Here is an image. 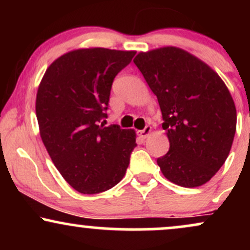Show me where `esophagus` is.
<instances>
[{"mask_svg":"<svg viewBox=\"0 0 250 250\" xmlns=\"http://www.w3.org/2000/svg\"><path fill=\"white\" fill-rule=\"evenodd\" d=\"M150 133H151V127L150 125H146L145 129H142V130L139 131V135L142 137V139H147Z\"/></svg>","mask_w":250,"mask_h":250,"instance_id":"esophagus-1","label":"esophagus"}]
</instances>
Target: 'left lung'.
Wrapping results in <instances>:
<instances>
[{"mask_svg": "<svg viewBox=\"0 0 250 250\" xmlns=\"http://www.w3.org/2000/svg\"><path fill=\"white\" fill-rule=\"evenodd\" d=\"M134 63L157 97L170 143L157 159L162 174L181 187L205 185L225 163L236 131L228 88L209 65L180 48L140 53Z\"/></svg>", "mask_w": 250, "mask_h": 250, "instance_id": "obj_1", "label": "left lung"}]
</instances>
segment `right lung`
<instances>
[{"mask_svg":"<svg viewBox=\"0 0 250 250\" xmlns=\"http://www.w3.org/2000/svg\"><path fill=\"white\" fill-rule=\"evenodd\" d=\"M135 51L73 50L49 65L36 96L41 139L57 170L75 190L97 194L125 176L136 135L105 127L111 84Z\"/></svg>","mask_w":250,"mask_h":250,"instance_id":"add662e5","label":"right lung"}]
</instances>
